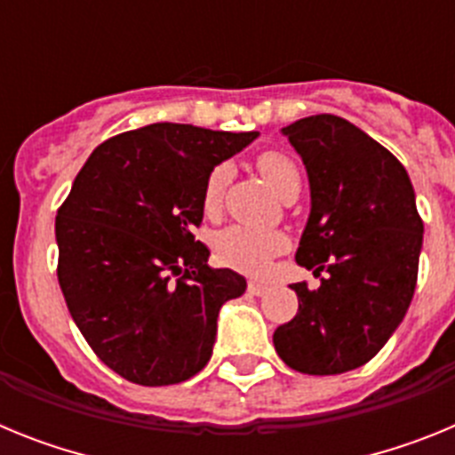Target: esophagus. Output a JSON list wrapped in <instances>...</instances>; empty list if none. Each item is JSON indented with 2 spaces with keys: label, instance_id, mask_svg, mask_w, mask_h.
<instances>
[{
  "label": "esophagus",
  "instance_id": "1",
  "mask_svg": "<svg viewBox=\"0 0 455 455\" xmlns=\"http://www.w3.org/2000/svg\"><path fill=\"white\" fill-rule=\"evenodd\" d=\"M268 284L267 283H259V280H251L248 283V293H252V296H262V293H267Z\"/></svg>",
  "mask_w": 455,
  "mask_h": 455
}]
</instances>
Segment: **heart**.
Listing matches in <instances>:
<instances>
[{"label": "heart", "mask_w": 455, "mask_h": 455, "mask_svg": "<svg viewBox=\"0 0 455 455\" xmlns=\"http://www.w3.org/2000/svg\"><path fill=\"white\" fill-rule=\"evenodd\" d=\"M257 171L280 198L300 188L299 168L283 152H262L257 156ZM228 178H230L228 166H216L214 171L209 172L203 191V204L207 214H214L219 209ZM280 246H283V239L275 235H262V232H252L246 230V228H230V230L219 235L216 252H219L220 262L228 264V267L246 273H262L268 264V257Z\"/></svg>", "instance_id": "heart-1"}]
</instances>
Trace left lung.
Masks as SVG:
<instances>
[{
	"instance_id": "left-lung-1",
	"label": "left lung",
	"mask_w": 455,
	"mask_h": 455,
	"mask_svg": "<svg viewBox=\"0 0 455 455\" xmlns=\"http://www.w3.org/2000/svg\"><path fill=\"white\" fill-rule=\"evenodd\" d=\"M307 171L309 216L296 262L319 289L291 284L299 312L273 332L277 355L309 376L363 367L403 321L417 284L424 223L401 162L339 116L283 127Z\"/></svg>"
}]
</instances>
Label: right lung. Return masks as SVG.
I'll list each match as a JSON object with an SVG mask.
<instances>
[{
    "label": "right lung",
    "instance_id": "obj_1",
    "mask_svg": "<svg viewBox=\"0 0 455 455\" xmlns=\"http://www.w3.org/2000/svg\"><path fill=\"white\" fill-rule=\"evenodd\" d=\"M257 132L155 123L92 150L56 214L59 284L95 355L136 385L188 380L212 357L246 277L212 268L193 236L209 172Z\"/></svg>",
    "mask_w": 455,
    "mask_h": 455
}]
</instances>
